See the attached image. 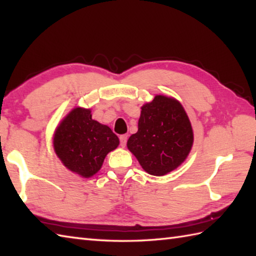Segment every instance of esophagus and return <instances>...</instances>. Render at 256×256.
I'll return each instance as SVG.
<instances>
[{"label":"esophagus","mask_w":256,"mask_h":256,"mask_svg":"<svg viewBox=\"0 0 256 256\" xmlns=\"http://www.w3.org/2000/svg\"><path fill=\"white\" fill-rule=\"evenodd\" d=\"M126 142H128V134H123L120 136V143H121V146H124L126 145Z\"/></svg>","instance_id":"1"}]
</instances>
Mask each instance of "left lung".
<instances>
[{"mask_svg": "<svg viewBox=\"0 0 256 256\" xmlns=\"http://www.w3.org/2000/svg\"><path fill=\"white\" fill-rule=\"evenodd\" d=\"M194 142L189 118L178 101L156 96L142 106L138 131L128 140V148L150 175H166L186 160Z\"/></svg>", "mask_w": 256, "mask_h": 256, "instance_id": "8db88e82", "label": "left lung"}]
</instances>
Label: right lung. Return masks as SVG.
<instances>
[{
    "label": "right lung",
    "instance_id": "1",
    "mask_svg": "<svg viewBox=\"0 0 256 256\" xmlns=\"http://www.w3.org/2000/svg\"><path fill=\"white\" fill-rule=\"evenodd\" d=\"M118 143L110 128L92 120L91 111L81 108L64 118L54 138V148L62 164L82 177L94 175Z\"/></svg>",
    "mask_w": 256,
    "mask_h": 256
}]
</instances>
